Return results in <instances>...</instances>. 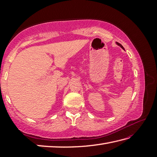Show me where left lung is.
I'll return each instance as SVG.
<instances>
[{
	"instance_id": "1",
	"label": "left lung",
	"mask_w": 157,
	"mask_h": 157,
	"mask_svg": "<svg viewBox=\"0 0 157 157\" xmlns=\"http://www.w3.org/2000/svg\"><path fill=\"white\" fill-rule=\"evenodd\" d=\"M116 44H117L118 46H120V47H121V48H123V50H124V48H123V46H122V45H121V44H119V43H118V42H116Z\"/></svg>"
}]
</instances>
